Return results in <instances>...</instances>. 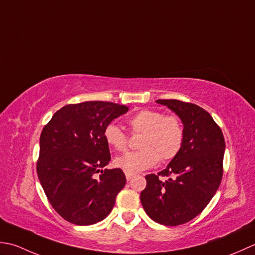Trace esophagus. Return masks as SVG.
<instances>
[{
    "mask_svg": "<svg viewBox=\"0 0 255 255\" xmlns=\"http://www.w3.org/2000/svg\"><path fill=\"white\" fill-rule=\"evenodd\" d=\"M134 176V174L132 173H128V171H126V177H127V180H129Z\"/></svg>",
    "mask_w": 255,
    "mask_h": 255,
    "instance_id": "1",
    "label": "esophagus"
}]
</instances>
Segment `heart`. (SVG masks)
<instances>
[{"instance_id": "1", "label": "heart", "mask_w": 255, "mask_h": 255, "mask_svg": "<svg viewBox=\"0 0 255 255\" xmlns=\"http://www.w3.org/2000/svg\"><path fill=\"white\" fill-rule=\"evenodd\" d=\"M128 126L133 135L141 134L136 152H128L114 159V165L128 173H137L152 168L158 160L173 159L184 143V127L180 119L173 114L152 109H142L128 119ZM109 146L118 152L128 147V135L114 123H109L103 131Z\"/></svg>"}]
</instances>
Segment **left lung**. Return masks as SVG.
Instances as JSON below:
<instances>
[{"instance_id":"left-lung-1","label":"left lung","mask_w":255,"mask_h":255,"mask_svg":"<svg viewBox=\"0 0 255 255\" xmlns=\"http://www.w3.org/2000/svg\"><path fill=\"white\" fill-rule=\"evenodd\" d=\"M156 102L181 119L184 143L167 167L145 176L146 187L139 197L150 219L174 227L193 220L215 196L222 179L226 143L221 128L202 108L174 99Z\"/></svg>"}]
</instances>
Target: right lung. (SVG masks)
Returning <instances> with one entry per match:
<instances>
[{"label":"right lung","mask_w":255,"mask_h":255,"mask_svg":"<svg viewBox=\"0 0 255 255\" xmlns=\"http://www.w3.org/2000/svg\"><path fill=\"white\" fill-rule=\"evenodd\" d=\"M128 110L105 101L67 105L41 131L38 179L50 205L68 222L89 226L103 220L126 186L121 168L103 169L111 159L103 131Z\"/></svg>","instance_id":"1"}]
</instances>
